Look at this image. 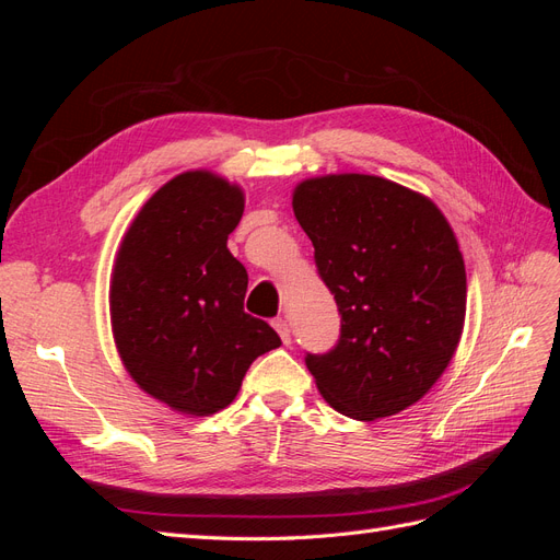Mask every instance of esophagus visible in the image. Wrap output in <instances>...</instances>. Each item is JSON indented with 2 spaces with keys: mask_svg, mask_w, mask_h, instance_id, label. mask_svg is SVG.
Here are the masks:
<instances>
[{
  "mask_svg": "<svg viewBox=\"0 0 560 560\" xmlns=\"http://www.w3.org/2000/svg\"><path fill=\"white\" fill-rule=\"evenodd\" d=\"M273 327H276V331L280 334L282 343H284V346H290V343H292V327H290V322L282 319V317H278V319L273 322Z\"/></svg>",
  "mask_w": 560,
  "mask_h": 560,
  "instance_id": "34e87169",
  "label": "esophagus"
}]
</instances>
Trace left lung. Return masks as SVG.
Returning <instances> with one entry per match:
<instances>
[{
	"label": "left lung",
	"instance_id": "1",
	"mask_svg": "<svg viewBox=\"0 0 560 560\" xmlns=\"http://www.w3.org/2000/svg\"><path fill=\"white\" fill-rule=\"evenodd\" d=\"M294 214L341 315L329 352H306L319 395L354 420L395 416L444 374L463 334L467 278L434 202L374 175H327Z\"/></svg>",
	"mask_w": 560,
	"mask_h": 560
}]
</instances>
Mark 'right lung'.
Masks as SVG:
<instances>
[{"label": "right lung", "instance_id": "obj_1", "mask_svg": "<svg viewBox=\"0 0 560 560\" xmlns=\"http://www.w3.org/2000/svg\"><path fill=\"white\" fill-rule=\"evenodd\" d=\"M243 191L206 171L151 196L118 249L109 308L118 354L144 393L191 416L238 395L249 364L282 341L245 313L247 270L226 247Z\"/></svg>", "mask_w": 560, "mask_h": 560}]
</instances>
